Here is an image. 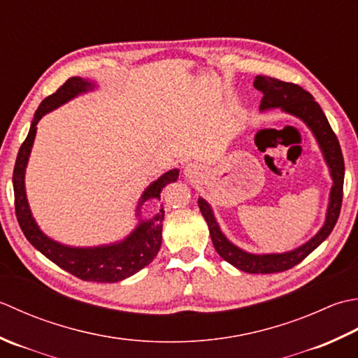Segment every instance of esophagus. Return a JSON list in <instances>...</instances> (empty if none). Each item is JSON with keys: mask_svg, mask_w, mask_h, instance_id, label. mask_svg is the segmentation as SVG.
Masks as SVG:
<instances>
[{"mask_svg": "<svg viewBox=\"0 0 358 358\" xmlns=\"http://www.w3.org/2000/svg\"><path fill=\"white\" fill-rule=\"evenodd\" d=\"M185 176L187 178H189V179H196L199 176V169L196 165H193V164H189V165H187V169H185Z\"/></svg>", "mask_w": 358, "mask_h": 358, "instance_id": "1", "label": "esophagus"}]
</instances>
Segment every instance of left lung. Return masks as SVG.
Returning a JSON list of instances; mask_svg holds the SVG:
<instances>
[{
  "label": "left lung",
  "instance_id": "8db88e82",
  "mask_svg": "<svg viewBox=\"0 0 358 358\" xmlns=\"http://www.w3.org/2000/svg\"><path fill=\"white\" fill-rule=\"evenodd\" d=\"M253 85L257 90L264 94V97L261 100V109L281 108L282 111L300 117L312 129L320 147L323 150V155L326 157L327 165H329L334 179L329 208H327L323 229L309 243H306L304 245L298 247V249L292 252L280 255H252L238 249L236 245H233L222 235V231L215 221L213 213H211V208L206 201L199 199L198 203L202 216L206 217L208 224L211 241H213V245L216 252L220 253V257L230 262L231 266L238 267L239 271L247 273H276L289 271V268L296 266L298 262H301L310 252L315 250L331 235L335 224H337L341 210L343 182H345V160H343L337 136H335L329 122H327L322 106L313 100L310 92L303 90L301 86L295 83L282 82V80L268 76H258L255 78Z\"/></svg>",
  "mask_w": 358,
  "mask_h": 358
}]
</instances>
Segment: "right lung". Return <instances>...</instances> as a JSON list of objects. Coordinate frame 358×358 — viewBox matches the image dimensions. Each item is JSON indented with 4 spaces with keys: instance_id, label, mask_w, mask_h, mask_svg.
<instances>
[{
    "instance_id": "right-lung-1",
    "label": "right lung",
    "mask_w": 358,
    "mask_h": 358,
    "mask_svg": "<svg viewBox=\"0 0 358 358\" xmlns=\"http://www.w3.org/2000/svg\"><path fill=\"white\" fill-rule=\"evenodd\" d=\"M91 90V83L85 82L82 77H71L58 90L50 94L49 97L41 101L36 109L35 117L32 120L31 129L21 143L15 166H13V194H15V213L21 230L36 250H40L46 258H49L63 271L72 273L83 281H97V282H117L128 278L141 271L145 266L155 259L162 243V221L164 208L152 220L143 221L131 235L119 244L94 247V249H74V247L62 245L55 241L49 239L45 233H41L38 225L35 224L27 206L26 192H24V170L31 148L35 138L36 123L46 113L52 111L64 101L76 97L77 94ZM179 176L178 170L165 173L162 178L147 188L143 193L142 202L150 198L160 199L162 188L174 182Z\"/></svg>"
}]
</instances>
